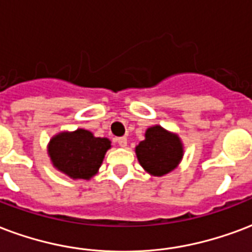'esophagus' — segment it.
Returning a JSON list of instances; mask_svg holds the SVG:
<instances>
[{"mask_svg": "<svg viewBox=\"0 0 252 252\" xmlns=\"http://www.w3.org/2000/svg\"><path fill=\"white\" fill-rule=\"evenodd\" d=\"M116 141L120 147H126V137H119Z\"/></svg>", "mask_w": 252, "mask_h": 252, "instance_id": "1", "label": "esophagus"}]
</instances>
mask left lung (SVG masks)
<instances>
[{
  "instance_id": "left-lung-1",
  "label": "left lung",
  "mask_w": 252,
  "mask_h": 252,
  "mask_svg": "<svg viewBox=\"0 0 252 252\" xmlns=\"http://www.w3.org/2000/svg\"><path fill=\"white\" fill-rule=\"evenodd\" d=\"M136 156L147 172L163 176L178 167L183 158V144L178 135L155 126L147 129L145 139L136 147Z\"/></svg>"
}]
</instances>
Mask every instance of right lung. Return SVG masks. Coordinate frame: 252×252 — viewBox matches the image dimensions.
Masks as SVG:
<instances>
[{
	"label": "right lung",
	"instance_id": "obj_1",
	"mask_svg": "<svg viewBox=\"0 0 252 252\" xmlns=\"http://www.w3.org/2000/svg\"><path fill=\"white\" fill-rule=\"evenodd\" d=\"M109 148V139L94 137L92 132L80 128L52 137L48 154L55 168L69 178L88 180L97 173Z\"/></svg>",
	"mask_w": 252,
	"mask_h": 252
}]
</instances>
